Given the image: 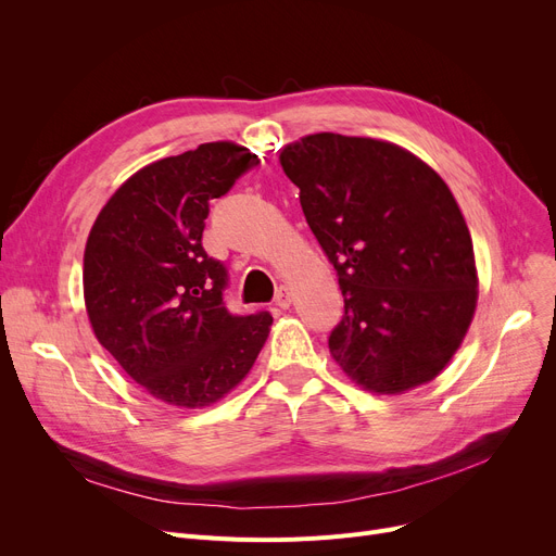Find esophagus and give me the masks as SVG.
<instances>
[{
    "label": "esophagus",
    "mask_w": 556,
    "mask_h": 556,
    "mask_svg": "<svg viewBox=\"0 0 556 556\" xmlns=\"http://www.w3.org/2000/svg\"><path fill=\"white\" fill-rule=\"evenodd\" d=\"M275 304L279 308H290V304H293V290H290L288 286H281L275 295Z\"/></svg>",
    "instance_id": "esophagus-1"
}]
</instances>
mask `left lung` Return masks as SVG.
<instances>
[{
	"label": "left lung",
	"instance_id": "8db88e82",
	"mask_svg": "<svg viewBox=\"0 0 556 556\" xmlns=\"http://www.w3.org/2000/svg\"><path fill=\"white\" fill-rule=\"evenodd\" d=\"M315 239L338 273L329 352L356 386L403 394L451 363L478 306L469 227L448 185L401 146L336 132L279 151Z\"/></svg>",
	"mask_w": 556,
	"mask_h": 556
}]
</instances>
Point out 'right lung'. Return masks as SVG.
Here are the masks:
<instances>
[{"mask_svg":"<svg viewBox=\"0 0 556 556\" xmlns=\"http://www.w3.org/2000/svg\"><path fill=\"white\" fill-rule=\"evenodd\" d=\"M256 162L233 141L157 160L112 193L87 237L83 298L92 331L166 405H214L268 340L273 315H231L223 263L202 250L210 200Z\"/></svg>","mask_w":556,"mask_h":556,"instance_id":"obj_1","label":"right lung"}]
</instances>
